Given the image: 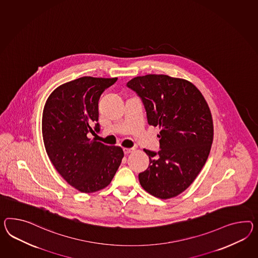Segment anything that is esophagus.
<instances>
[{"instance_id": "esophagus-1", "label": "esophagus", "mask_w": 258, "mask_h": 258, "mask_svg": "<svg viewBox=\"0 0 258 258\" xmlns=\"http://www.w3.org/2000/svg\"><path fill=\"white\" fill-rule=\"evenodd\" d=\"M135 151V149H129V148H123V152L125 154H129V153H131V152H134Z\"/></svg>"}]
</instances>
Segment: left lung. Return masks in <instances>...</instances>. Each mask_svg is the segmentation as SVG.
<instances>
[{
    "instance_id": "1",
    "label": "left lung",
    "mask_w": 258,
    "mask_h": 258,
    "mask_svg": "<svg viewBox=\"0 0 258 258\" xmlns=\"http://www.w3.org/2000/svg\"><path fill=\"white\" fill-rule=\"evenodd\" d=\"M139 94L148 123L158 126L161 151L143 150L150 166L139 178L142 188L160 199L184 191L205 165L213 141L212 112L191 82L166 75H146L127 83Z\"/></svg>"
}]
</instances>
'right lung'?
I'll return each instance as SVG.
<instances>
[{"label":"right lung","mask_w":258,"mask_h":258,"mask_svg":"<svg viewBox=\"0 0 258 258\" xmlns=\"http://www.w3.org/2000/svg\"><path fill=\"white\" fill-rule=\"evenodd\" d=\"M117 78L82 77L57 87L46 99L42 135L47 156L68 184L81 192L106 188L124 156L119 146L87 137L98 121V101ZM99 132V124H95Z\"/></svg>","instance_id":"add662e5"}]
</instances>
